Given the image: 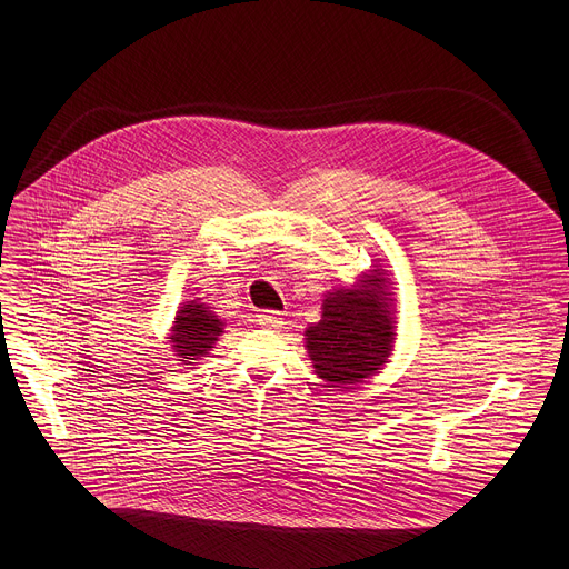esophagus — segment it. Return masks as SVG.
<instances>
[{
    "instance_id": "esophagus-1",
    "label": "esophagus",
    "mask_w": 569,
    "mask_h": 569,
    "mask_svg": "<svg viewBox=\"0 0 569 569\" xmlns=\"http://www.w3.org/2000/svg\"><path fill=\"white\" fill-rule=\"evenodd\" d=\"M256 322L262 328H280L282 326V318L278 311H260L256 316Z\"/></svg>"
}]
</instances>
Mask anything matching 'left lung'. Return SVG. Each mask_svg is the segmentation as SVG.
Segmentation results:
<instances>
[{
    "mask_svg": "<svg viewBox=\"0 0 569 569\" xmlns=\"http://www.w3.org/2000/svg\"><path fill=\"white\" fill-rule=\"evenodd\" d=\"M379 271V269H377ZM375 271V273H377ZM370 289H339L322 305V320L307 328V348L316 372L332 388L372 377L392 350V318L383 278L368 276Z\"/></svg>",
    "mask_w": 569,
    "mask_h": 569,
    "instance_id": "left-lung-1",
    "label": "left lung"
}]
</instances>
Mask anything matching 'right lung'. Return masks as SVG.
Instances as JSON below:
<instances>
[{"mask_svg":"<svg viewBox=\"0 0 569 569\" xmlns=\"http://www.w3.org/2000/svg\"><path fill=\"white\" fill-rule=\"evenodd\" d=\"M221 332L223 322L210 311V307L190 302L183 305L177 313L172 335L168 339L172 341L174 352L181 357L179 361H188L208 355V350L214 348V341Z\"/></svg>","mask_w":569,"mask_h":569,"instance_id":"1","label":"right lung"}]
</instances>
